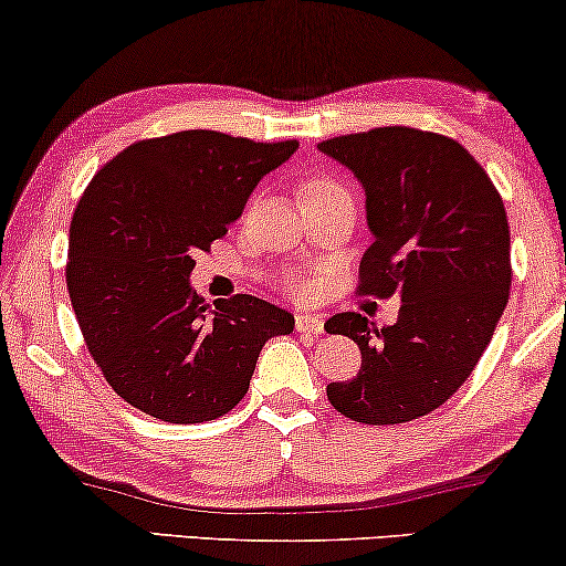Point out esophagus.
I'll return each mask as SVG.
<instances>
[{"label":"esophagus","mask_w":566,"mask_h":566,"mask_svg":"<svg viewBox=\"0 0 566 566\" xmlns=\"http://www.w3.org/2000/svg\"><path fill=\"white\" fill-rule=\"evenodd\" d=\"M296 329L306 335H322L325 333V319L319 314H296Z\"/></svg>","instance_id":"34e87169"}]
</instances>
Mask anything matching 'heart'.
I'll use <instances>...</instances> for the list:
<instances>
[{
    "label": "heart",
    "instance_id": "1",
    "mask_svg": "<svg viewBox=\"0 0 566 566\" xmlns=\"http://www.w3.org/2000/svg\"><path fill=\"white\" fill-rule=\"evenodd\" d=\"M333 187H337V185H335V181H329V179H312V181H306L304 187H301V197L310 195V192H319V189H333ZM289 289L293 293H301V291H304V285L296 283V281H291Z\"/></svg>",
    "mask_w": 566,
    "mask_h": 566
}]
</instances>
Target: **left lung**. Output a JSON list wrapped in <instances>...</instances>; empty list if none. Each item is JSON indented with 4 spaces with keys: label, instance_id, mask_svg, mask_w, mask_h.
I'll return each mask as SVG.
<instances>
[{
    "label": "left lung",
    "instance_id": "1",
    "mask_svg": "<svg viewBox=\"0 0 566 566\" xmlns=\"http://www.w3.org/2000/svg\"><path fill=\"white\" fill-rule=\"evenodd\" d=\"M366 192L374 244L358 293H400L395 325L358 312L325 322L361 350V369L329 381L327 400L350 421L390 427L437 410L471 377L510 298V223L489 174L458 139L377 127L319 143Z\"/></svg>",
    "mask_w": 566,
    "mask_h": 566
}]
</instances>
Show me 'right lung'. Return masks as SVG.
Segmentation results:
<instances>
[{
  "instance_id": "1",
  "label": "right lung",
  "mask_w": 566,
  "mask_h": 566,
  "mask_svg": "<svg viewBox=\"0 0 566 566\" xmlns=\"http://www.w3.org/2000/svg\"><path fill=\"white\" fill-rule=\"evenodd\" d=\"M296 148L185 129L139 139L93 176L70 223L67 291L93 361L132 408L168 423L220 418L262 346L293 333V314L249 293L210 310L189 275Z\"/></svg>"
}]
</instances>
